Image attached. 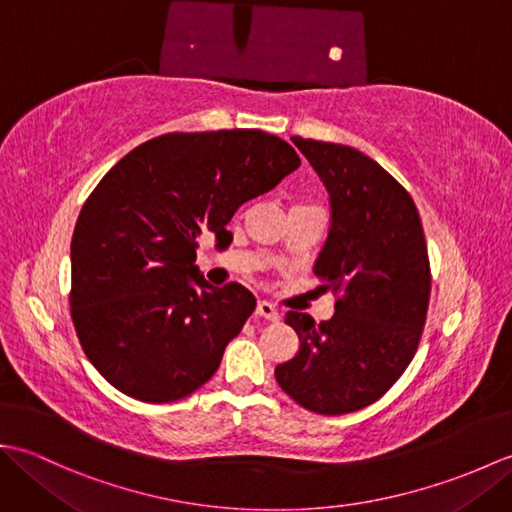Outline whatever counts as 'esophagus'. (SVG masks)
<instances>
[{
	"mask_svg": "<svg viewBox=\"0 0 512 512\" xmlns=\"http://www.w3.org/2000/svg\"><path fill=\"white\" fill-rule=\"evenodd\" d=\"M257 314L266 321H277L279 319V310H277L275 303H270V301H259L257 303Z\"/></svg>",
	"mask_w": 512,
	"mask_h": 512,
	"instance_id": "obj_1",
	"label": "esophagus"
}]
</instances>
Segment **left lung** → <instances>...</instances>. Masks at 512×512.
Segmentation results:
<instances>
[{
    "instance_id": "1",
    "label": "left lung",
    "mask_w": 512,
    "mask_h": 512,
    "mask_svg": "<svg viewBox=\"0 0 512 512\" xmlns=\"http://www.w3.org/2000/svg\"><path fill=\"white\" fill-rule=\"evenodd\" d=\"M292 143L330 195L314 275L339 301L330 321L286 314L299 352L275 378L301 407L341 416L376 402L416 354L431 292L427 244L411 195L376 160L347 145Z\"/></svg>"
}]
</instances>
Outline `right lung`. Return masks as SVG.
Listing matches in <instances>:
<instances>
[{"label":"right lung","instance_id":"1","mask_svg":"<svg viewBox=\"0 0 512 512\" xmlns=\"http://www.w3.org/2000/svg\"><path fill=\"white\" fill-rule=\"evenodd\" d=\"M301 165L259 129L165 134L105 173L74 226L70 308L85 356L143 402L187 398L220 367L257 301L195 266L202 233H228L244 202Z\"/></svg>","mask_w":512,"mask_h":512}]
</instances>
